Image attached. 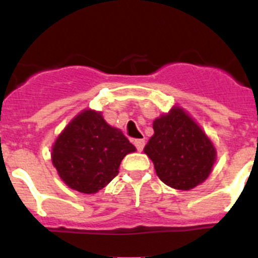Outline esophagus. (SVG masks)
Masks as SVG:
<instances>
[{"label":"esophagus","mask_w":258,"mask_h":258,"mask_svg":"<svg viewBox=\"0 0 258 258\" xmlns=\"http://www.w3.org/2000/svg\"><path fill=\"white\" fill-rule=\"evenodd\" d=\"M133 143H134V146H136L138 151H142L143 147H145V140H134Z\"/></svg>","instance_id":"34e87169"}]
</instances>
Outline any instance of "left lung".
Here are the masks:
<instances>
[{
  "mask_svg": "<svg viewBox=\"0 0 258 258\" xmlns=\"http://www.w3.org/2000/svg\"><path fill=\"white\" fill-rule=\"evenodd\" d=\"M145 154L169 187L191 190L209 177L217 151L206 132L183 108L173 106L154 120Z\"/></svg>",
  "mask_w": 258,
  "mask_h": 258,
  "instance_id": "1",
  "label": "left lung"
}]
</instances>
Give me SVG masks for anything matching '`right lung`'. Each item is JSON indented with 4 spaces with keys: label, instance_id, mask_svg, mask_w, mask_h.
I'll list each match as a JSON object with an SVG mask.
<instances>
[{
    "label": "right lung",
    "instance_id": "obj_1",
    "mask_svg": "<svg viewBox=\"0 0 258 258\" xmlns=\"http://www.w3.org/2000/svg\"><path fill=\"white\" fill-rule=\"evenodd\" d=\"M136 147L102 112L83 109L61 131L51 149V161L72 190L95 194L115 178L121 160Z\"/></svg>",
    "mask_w": 258,
    "mask_h": 258
}]
</instances>
